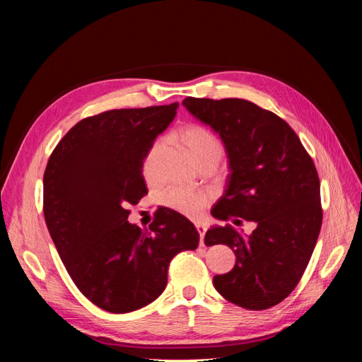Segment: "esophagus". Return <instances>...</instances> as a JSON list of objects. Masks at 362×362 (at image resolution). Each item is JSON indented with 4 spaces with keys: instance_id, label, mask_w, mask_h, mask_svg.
<instances>
[{
    "instance_id": "obj_1",
    "label": "esophagus",
    "mask_w": 362,
    "mask_h": 362,
    "mask_svg": "<svg viewBox=\"0 0 362 362\" xmlns=\"http://www.w3.org/2000/svg\"><path fill=\"white\" fill-rule=\"evenodd\" d=\"M196 229H198V233H199V235H201V246L204 247L205 246V243H204V235H205V231H206V226L205 225H202V223H196Z\"/></svg>"
}]
</instances>
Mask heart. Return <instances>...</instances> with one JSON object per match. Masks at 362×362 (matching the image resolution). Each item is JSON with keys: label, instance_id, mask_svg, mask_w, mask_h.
I'll use <instances>...</instances> for the list:
<instances>
[{"label": "heart", "instance_id": "obj_1", "mask_svg": "<svg viewBox=\"0 0 362 362\" xmlns=\"http://www.w3.org/2000/svg\"><path fill=\"white\" fill-rule=\"evenodd\" d=\"M177 137L199 168H214L223 154V145L221 139L206 127L196 124L184 125L177 131ZM160 148V144H154L148 149L144 158L141 170H144V177L146 181H152L156 177V161ZM211 198L213 194L206 190L172 187L161 194V204L173 211L184 214L185 217L196 218L201 216L204 208L210 204Z\"/></svg>", "mask_w": 362, "mask_h": 362}]
</instances>
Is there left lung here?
Listing matches in <instances>:
<instances>
[{
	"label": "left lung",
	"mask_w": 362,
	"mask_h": 362,
	"mask_svg": "<svg viewBox=\"0 0 362 362\" xmlns=\"http://www.w3.org/2000/svg\"><path fill=\"white\" fill-rule=\"evenodd\" d=\"M182 105L221 136L229 158L231 173L211 214L257 225L250 235L231 225L208 229L206 246L226 245L237 257L231 272L213 278L214 288L246 310H267L298 286L319 238L314 161L286 120L254 103L189 96Z\"/></svg>",
	"instance_id": "obj_1"
}]
</instances>
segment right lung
I'll return each mask as SVG.
<instances>
[{"label":"right lung","instance_id":"1","mask_svg":"<svg viewBox=\"0 0 362 362\" xmlns=\"http://www.w3.org/2000/svg\"><path fill=\"white\" fill-rule=\"evenodd\" d=\"M178 105L86 117L48 160L43 214L49 235L75 286L108 313H131L154 302L166 288L172 258L199 245L194 225L166 206L156 211L149 229L128 222V205L148 193L144 158Z\"/></svg>","mask_w":362,"mask_h":362}]
</instances>
